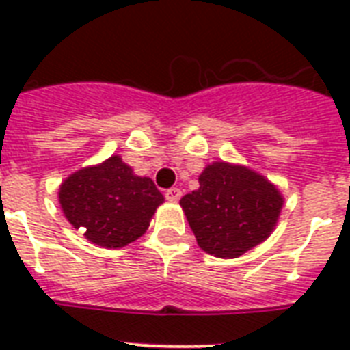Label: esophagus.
<instances>
[{
	"mask_svg": "<svg viewBox=\"0 0 350 350\" xmlns=\"http://www.w3.org/2000/svg\"><path fill=\"white\" fill-rule=\"evenodd\" d=\"M165 198H167L169 202L176 203L181 198V191L178 189V187H172V189H169V191H165Z\"/></svg>",
	"mask_w": 350,
	"mask_h": 350,
	"instance_id": "obj_1",
	"label": "esophagus"
}]
</instances>
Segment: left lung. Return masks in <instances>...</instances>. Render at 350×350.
<instances>
[{
    "mask_svg": "<svg viewBox=\"0 0 350 350\" xmlns=\"http://www.w3.org/2000/svg\"><path fill=\"white\" fill-rule=\"evenodd\" d=\"M200 189L180 200L198 245L216 258H238L274 230L283 196L254 170L216 161L200 174Z\"/></svg>",
    "mask_w": 350,
    "mask_h": 350,
    "instance_id": "obj_1",
    "label": "left lung"
}]
</instances>
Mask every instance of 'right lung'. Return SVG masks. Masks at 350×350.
Instances as JSON below:
<instances>
[{
	"label": "right lung",
	"instance_id": "1",
	"mask_svg": "<svg viewBox=\"0 0 350 350\" xmlns=\"http://www.w3.org/2000/svg\"><path fill=\"white\" fill-rule=\"evenodd\" d=\"M163 194L150 178H142L120 156L74 172L59 187V205L74 229L92 243L120 249L148 229Z\"/></svg>",
	"mask_w": 350,
	"mask_h": 350
}]
</instances>
